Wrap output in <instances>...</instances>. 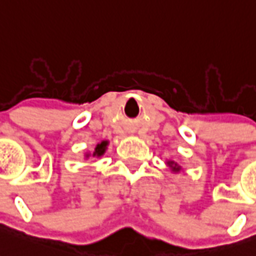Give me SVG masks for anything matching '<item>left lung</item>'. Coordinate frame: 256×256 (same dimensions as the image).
Masks as SVG:
<instances>
[{
	"instance_id": "1",
	"label": "left lung",
	"mask_w": 256,
	"mask_h": 256,
	"mask_svg": "<svg viewBox=\"0 0 256 256\" xmlns=\"http://www.w3.org/2000/svg\"><path fill=\"white\" fill-rule=\"evenodd\" d=\"M167 164H168V166H170V167H171V170L174 172H179L180 170H182V167H180V166L178 163H175V162H171V160H168Z\"/></svg>"
}]
</instances>
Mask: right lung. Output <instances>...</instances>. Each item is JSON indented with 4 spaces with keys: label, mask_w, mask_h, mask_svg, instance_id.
Returning a JSON list of instances; mask_svg holds the SVG:
<instances>
[{
    "label": "right lung",
    "mask_w": 256,
    "mask_h": 256,
    "mask_svg": "<svg viewBox=\"0 0 256 256\" xmlns=\"http://www.w3.org/2000/svg\"><path fill=\"white\" fill-rule=\"evenodd\" d=\"M106 146H108V142L106 140H104V142H101L100 144H97L96 148H94V150H93L92 155H86V158H89V156H92L93 158H100V156H102L104 154H106Z\"/></svg>",
    "instance_id": "obj_1"
}]
</instances>
